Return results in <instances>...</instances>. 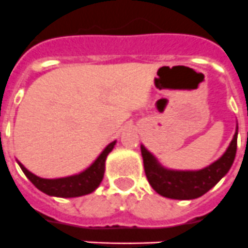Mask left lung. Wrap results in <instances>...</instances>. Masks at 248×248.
I'll list each match as a JSON object with an SVG mask.
<instances>
[{
	"mask_svg": "<svg viewBox=\"0 0 248 248\" xmlns=\"http://www.w3.org/2000/svg\"><path fill=\"white\" fill-rule=\"evenodd\" d=\"M237 149V130L226 153L214 164L199 171H174L157 163L141 145L144 170L151 187L164 198L191 200L202 196L222 179L231 168Z\"/></svg>",
	"mask_w": 248,
	"mask_h": 248,
	"instance_id": "1",
	"label": "left lung"
}]
</instances>
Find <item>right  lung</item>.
Wrapping results in <instances>:
<instances>
[{
	"mask_svg": "<svg viewBox=\"0 0 248 248\" xmlns=\"http://www.w3.org/2000/svg\"><path fill=\"white\" fill-rule=\"evenodd\" d=\"M114 145L115 141L109 144L99 155V157L85 171L62 179H42L28 171L21 163H18V165L28 177V180L45 194L49 196H58V198H77V196L91 194L99 186L104 176L105 159L113 150Z\"/></svg>",
	"mask_w": 248,
	"mask_h": 248,
	"instance_id": "1",
	"label": "right lung"
}]
</instances>
